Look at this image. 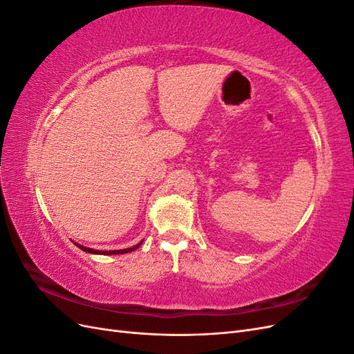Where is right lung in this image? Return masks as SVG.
Returning a JSON list of instances; mask_svg holds the SVG:
<instances>
[{
    "instance_id": "right-lung-1",
    "label": "right lung",
    "mask_w": 354,
    "mask_h": 354,
    "mask_svg": "<svg viewBox=\"0 0 354 354\" xmlns=\"http://www.w3.org/2000/svg\"><path fill=\"white\" fill-rule=\"evenodd\" d=\"M143 242V241H142ZM142 242H138L137 245H134V246H131V248H125V250H115V251H99V250H93V248H87V246H84V245H80V243H77L75 242V245L78 246L80 250H82V251H85V252H90V254H100V255H116V254H127V252H131V251H136L138 246L142 245Z\"/></svg>"
}]
</instances>
